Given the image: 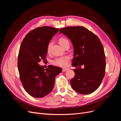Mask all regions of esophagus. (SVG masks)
<instances>
[{"label": "esophagus", "instance_id": "obj_1", "mask_svg": "<svg viewBox=\"0 0 121 121\" xmlns=\"http://www.w3.org/2000/svg\"><path fill=\"white\" fill-rule=\"evenodd\" d=\"M68 69H67V68H64V69H63V72H65L68 70Z\"/></svg>", "mask_w": 121, "mask_h": 121}]
</instances>
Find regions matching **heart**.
Here are the masks:
<instances>
[{"label":"heart","instance_id":"obj_1","mask_svg":"<svg viewBox=\"0 0 121 121\" xmlns=\"http://www.w3.org/2000/svg\"><path fill=\"white\" fill-rule=\"evenodd\" d=\"M59 43L60 45L64 47L65 44H69V40L65 37H60L59 39ZM52 45V43L49 42L48 43V45H47V52H49V50L50 49V47ZM69 56H61L60 57L56 58V59H54L52 61V63L54 65H57V66L61 67H67L69 61Z\"/></svg>","mask_w":121,"mask_h":121}]
</instances>
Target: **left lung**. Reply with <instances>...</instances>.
Returning <instances> with one entry per match:
<instances>
[{
    "label": "left lung",
    "instance_id": "left-lung-1",
    "mask_svg": "<svg viewBox=\"0 0 121 121\" xmlns=\"http://www.w3.org/2000/svg\"><path fill=\"white\" fill-rule=\"evenodd\" d=\"M61 33L71 40L74 48L72 66L76 69H73L74 77L70 81L72 88L82 94L93 92L99 87L105 75V56L100 40L82 26L61 28ZM82 65L84 69H79Z\"/></svg>",
    "mask_w": 121,
    "mask_h": 121
}]
</instances>
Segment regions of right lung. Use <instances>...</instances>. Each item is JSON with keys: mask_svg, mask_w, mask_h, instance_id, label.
I'll return each mask as SVG.
<instances>
[{"mask_svg": "<svg viewBox=\"0 0 121 121\" xmlns=\"http://www.w3.org/2000/svg\"><path fill=\"white\" fill-rule=\"evenodd\" d=\"M60 29L43 26L36 28L25 36L19 50L17 67L20 79L26 92L35 98L48 95L53 88L55 78L62 69L49 65L44 69L38 64L46 60L47 45Z\"/></svg>", "mask_w": 121, "mask_h": 121, "instance_id": "obj_1", "label": "right lung"}]
</instances>
